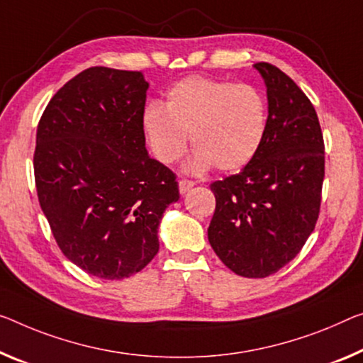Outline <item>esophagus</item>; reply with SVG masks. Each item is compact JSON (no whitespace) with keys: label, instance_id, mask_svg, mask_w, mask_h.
<instances>
[{"label":"esophagus","instance_id":"34e87169","mask_svg":"<svg viewBox=\"0 0 363 363\" xmlns=\"http://www.w3.org/2000/svg\"><path fill=\"white\" fill-rule=\"evenodd\" d=\"M193 186H194V183L189 182V180H180V182H178V188H180V193L182 194L188 193Z\"/></svg>","mask_w":363,"mask_h":363}]
</instances>
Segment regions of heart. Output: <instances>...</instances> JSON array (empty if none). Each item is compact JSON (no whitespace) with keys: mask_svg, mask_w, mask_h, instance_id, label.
Wrapping results in <instances>:
<instances>
[{"mask_svg":"<svg viewBox=\"0 0 363 363\" xmlns=\"http://www.w3.org/2000/svg\"><path fill=\"white\" fill-rule=\"evenodd\" d=\"M143 128L154 157L165 165L182 159L191 136L194 150L188 162L193 174L216 165L237 172L255 159L267 130V105L250 84L191 76L167 94L165 107L150 104Z\"/></svg>","mask_w":363,"mask_h":363,"instance_id":"heart-1","label":"heart"}]
</instances>
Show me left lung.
<instances>
[{
  "instance_id": "left-lung-1",
  "label": "left lung",
  "mask_w": 363,
  "mask_h": 363,
  "mask_svg": "<svg viewBox=\"0 0 363 363\" xmlns=\"http://www.w3.org/2000/svg\"><path fill=\"white\" fill-rule=\"evenodd\" d=\"M267 94V130L255 159L211 185L209 243L228 269L266 277L300 253L320 214L325 143L315 107L286 72L256 63Z\"/></svg>"
}]
</instances>
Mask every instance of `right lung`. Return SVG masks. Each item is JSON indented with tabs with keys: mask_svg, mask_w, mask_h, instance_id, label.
<instances>
[{
	"mask_svg": "<svg viewBox=\"0 0 363 363\" xmlns=\"http://www.w3.org/2000/svg\"><path fill=\"white\" fill-rule=\"evenodd\" d=\"M141 71L94 66L50 100L37 126L38 203L63 255L100 279H123L159 252L157 230L180 198L175 174L150 159Z\"/></svg>",
	"mask_w": 363,
	"mask_h": 363,
	"instance_id": "1",
	"label": "right lung"
}]
</instances>
